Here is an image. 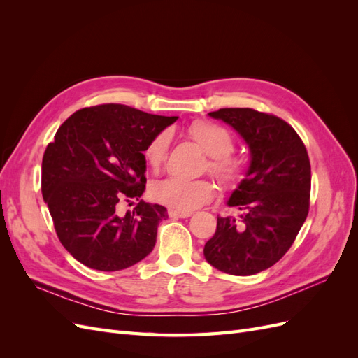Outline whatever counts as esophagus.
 I'll use <instances>...</instances> for the list:
<instances>
[{"label":"esophagus","mask_w":358,"mask_h":358,"mask_svg":"<svg viewBox=\"0 0 358 358\" xmlns=\"http://www.w3.org/2000/svg\"><path fill=\"white\" fill-rule=\"evenodd\" d=\"M169 216L170 218H188L191 216V212H183V210H176V209H169Z\"/></svg>","instance_id":"obj_1"}]
</instances>
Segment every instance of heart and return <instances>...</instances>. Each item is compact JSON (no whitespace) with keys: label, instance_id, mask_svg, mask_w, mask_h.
<instances>
[{"label":"heart","instance_id":"b5f03b06","mask_svg":"<svg viewBox=\"0 0 358 358\" xmlns=\"http://www.w3.org/2000/svg\"><path fill=\"white\" fill-rule=\"evenodd\" d=\"M188 136L209 155L208 170L221 183L224 189H236L245 179L242 162L231 157L234 138L229 129L212 122L199 121L188 128ZM170 133L161 131L149 140L143 149L148 166L158 170L167 158ZM150 194L158 201L171 209L189 212L212 200L215 188L208 179L188 180L180 178H166L155 182Z\"/></svg>","mask_w":358,"mask_h":358}]
</instances>
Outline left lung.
Here are the masks:
<instances>
[{"label": "left lung", "instance_id": "1", "mask_svg": "<svg viewBox=\"0 0 358 358\" xmlns=\"http://www.w3.org/2000/svg\"><path fill=\"white\" fill-rule=\"evenodd\" d=\"M210 117L229 124L249 148L245 179L227 204L239 210L218 216L204 258L224 273L249 276L272 267L306 221L310 162L301 138L282 119L254 109H220Z\"/></svg>", "mask_w": 358, "mask_h": 358}]
</instances>
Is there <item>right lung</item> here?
<instances>
[{
	"label": "right lung",
	"mask_w": 358,
	"mask_h": 358,
	"mask_svg": "<svg viewBox=\"0 0 358 358\" xmlns=\"http://www.w3.org/2000/svg\"><path fill=\"white\" fill-rule=\"evenodd\" d=\"M178 116L149 115L124 104H101L73 113L48 145L41 194L62 246L85 264L116 272L152 252L167 209L140 200L145 191L149 140ZM139 200L133 213L115 206Z\"/></svg>",
	"instance_id": "obj_1"
}]
</instances>
